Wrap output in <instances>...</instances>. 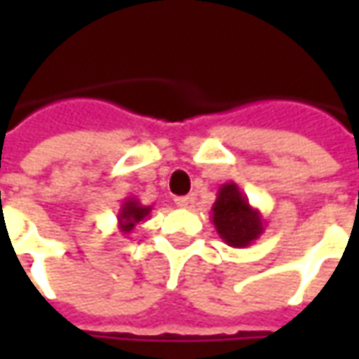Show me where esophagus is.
Returning <instances> with one entry per match:
<instances>
[{
  "label": "esophagus",
  "instance_id": "obj_1",
  "mask_svg": "<svg viewBox=\"0 0 359 359\" xmlns=\"http://www.w3.org/2000/svg\"><path fill=\"white\" fill-rule=\"evenodd\" d=\"M190 202H192V200H190L188 196H179V198H175V203H177L179 208H182V210H184V208H188V205H190Z\"/></svg>",
  "mask_w": 359,
  "mask_h": 359
}]
</instances>
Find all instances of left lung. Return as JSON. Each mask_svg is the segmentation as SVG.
<instances>
[{"instance_id":"obj_1","label":"left lung","mask_w":359,"mask_h":359,"mask_svg":"<svg viewBox=\"0 0 359 359\" xmlns=\"http://www.w3.org/2000/svg\"><path fill=\"white\" fill-rule=\"evenodd\" d=\"M211 223L223 242L233 248H248L265 231L262 211L250 205L236 182L221 184L211 208Z\"/></svg>"}]
</instances>
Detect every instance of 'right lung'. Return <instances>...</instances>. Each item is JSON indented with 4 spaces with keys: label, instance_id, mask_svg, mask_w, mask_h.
<instances>
[{
    "label": "right lung",
    "instance_id": "add662e5",
    "mask_svg": "<svg viewBox=\"0 0 359 359\" xmlns=\"http://www.w3.org/2000/svg\"><path fill=\"white\" fill-rule=\"evenodd\" d=\"M149 211H151V205H142L138 198H125V202L121 203V210L117 213L118 233H133L142 221L149 217Z\"/></svg>",
    "mask_w": 359,
    "mask_h": 359
}]
</instances>
